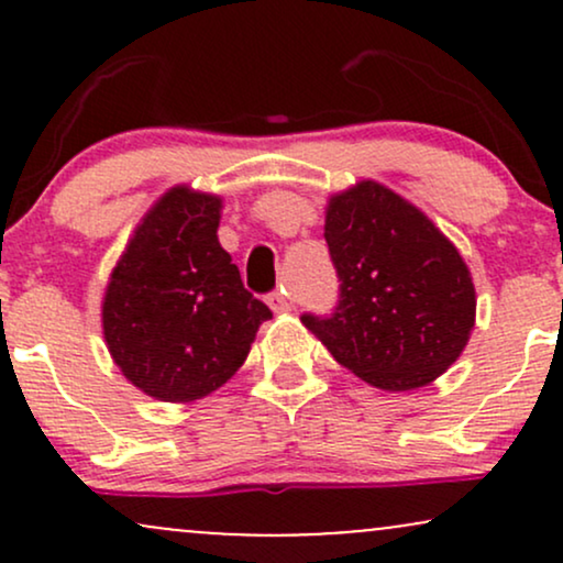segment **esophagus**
<instances>
[{"instance_id": "obj_1", "label": "esophagus", "mask_w": 563, "mask_h": 563, "mask_svg": "<svg viewBox=\"0 0 563 563\" xmlns=\"http://www.w3.org/2000/svg\"><path fill=\"white\" fill-rule=\"evenodd\" d=\"M267 303H269V309H273L275 314H283V312H288V309H290V303H288L286 296H283V290H273V294L267 296Z\"/></svg>"}]
</instances>
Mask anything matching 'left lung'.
<instances>
[{
    "instance_id": "left-lung-1",
    "label": "left lung",
    "mask_w": 563,
    "mask_h": 563,
    "mask_svg": "<svg viewBox=\"0 0 563 563\" xmlns=\"http://www.w3.org/2000/svg\"><path fill=\"white\" fill-rule=\"evenodd\" d=\"M325 241L339 275L331 318L303 314L335 363L384 391L429 386L474 331L476 290L457 249L421 209L363 179L335 192Z\"/></svg>"
}]
</instances>
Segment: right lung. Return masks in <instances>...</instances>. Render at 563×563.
I'll return each instance as SVG.
<instances>
[{
	"label": "right lung",
	"mask_w": 563,
	"mask_h": 563,
	"mask_svg": "<svg viewBox=\"0 0 563 563\" xmlns=\"http://www.w3.org/2000/svg\"><path fill=\"white\" fill-rule=\"evenodd\" d=\"M222 198L177 185L129 238L102 299L113 363L147 397L192 402L217 391L273 318L219 245Z\"/></svg>",
	"instance_id": "obj_1"
}]
</instances>
